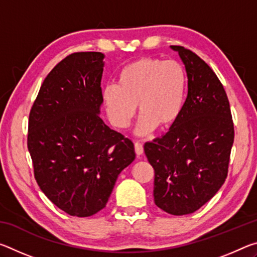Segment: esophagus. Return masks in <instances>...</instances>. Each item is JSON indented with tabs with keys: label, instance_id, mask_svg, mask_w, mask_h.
<instances>
[{
	"label": "esophagus",
	"instance_id": "1",
	"mask_svg": "<svg viewBox=\"0 0 257 257\" xmlns=\"http://www.w3.org/2000/svg\"><path fill=\"white\" fill-rule=\"evenodd\" d=\"M135 152H136L137 156H141L143 153H144V147H143V144L141 143H135Z\"/></svg>",
	"mask_w": 257,
	"mask_h": 257
}]
</instances>
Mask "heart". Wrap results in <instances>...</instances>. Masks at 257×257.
<instances>
[{
  "label": "heart",
  "instance_id": "b5f03b06",
  "mask_svg": "<svg viewBox=\"0 0 257 257\" xmlns=\"http://www.w3.org/2000/svg\"><path fill=\"white\" fill-rule=\"evenodd\" d=\"M187 73L176 60L142 58L121 69L116 85L103 89V103L111 123L124 129L141 114L137 134L170 128L184 106Z\"/></svg>",
  "mask_w": 257,
  "mask_h": 257
}]
</instances>
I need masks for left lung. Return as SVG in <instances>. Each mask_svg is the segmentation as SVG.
<instances>
[{
    "mask_svg": "<svg viewBox=\"0 0 257 257\" xmlns=\"http://www.w3.org/2000/svg\"><path fill=\"white\" fill-rule=\"evenodd\" d=\"M179 53L188 77V94L179 118L144 151L154 169V202L172 215L197 211L228 176L234 138L230 104L222 84L205 61L184 46Z\"/></svg>",
    "mask_w": 257,
    "mask_h": 257,
    "instance_id": "left-lung-1",
    "label": "left lung"
}]
</instances>
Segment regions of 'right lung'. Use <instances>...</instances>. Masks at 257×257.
<instances>
[{
    "label": "right lung",
    "instance_id": "right-lung-1",
    "mask_svg": "<svg viewBox=\"0 0 257 257\" xmlns=\"http://www.w3.org/2000/svg\"><path fill=\"white\" fill-rule=\"evenodd\" d=\"M101 52L64 58L43 81L28 120L27 146L41 190L69 215L105 207L120 172L135 160L133 142L99 116Z\"/></svg>",
    "mask_w": 257,
    "mask_h": 257
}]
</instances>
